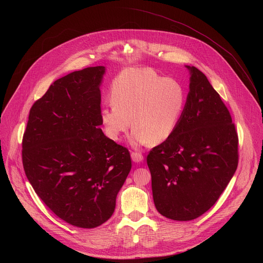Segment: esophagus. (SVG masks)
Here are the masks:
<instances>
[{
	"mask_svg": "<svg viewBox=\"0 0 263 263\" xmlns=\"http://www.w3.org/2000/svg\"><path fill=\"white\" fill-rule=\"evenodd\" d=\"M131 158L134 162H141L143 160V156L142 154L138 153V152H132L131 153Z\"/></svg>",
	"mask_w": 263,
	"mask_h": 263,
	"instance_id": "34e87169",
	"label": "esophagus"
}]
</instances>
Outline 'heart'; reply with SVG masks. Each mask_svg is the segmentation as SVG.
<instances>
[{"label": "heart", "mask_w": 263, "mask_h": 263, "mask_svg": "<svg viewBox=\"0 0 263 263\" xmlns=\"http://www.w3.org/2000/svg\"><path fill=\"white\" fill-rule=\"evenodd\" d=\"M112 106L100 111L106 136L118 141L131 127L133 144H159L174 133L186 101L183 86L149 68H128L112 83Z\"/></svg>", "instance_id": "heart-1"}]
</instances>
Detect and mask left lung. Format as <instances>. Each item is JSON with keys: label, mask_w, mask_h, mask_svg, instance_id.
<instances>
[{"label": "left lung", "mask_w": 263, "mask_h": 263, "mask_svg": "<svg viewBox=\"0 0 263 263\" xmlns=\"http://www.w3.org/2000/svg\"><path fill=\"white\" fill-rule=\"evenodd\" d=\"M190 92L172 136L146 157L156 209L174 220L209 210L238 164V136L226 105L195 66Z\"/></svg>", "instance_id": "8db88e82"}]
</instances>
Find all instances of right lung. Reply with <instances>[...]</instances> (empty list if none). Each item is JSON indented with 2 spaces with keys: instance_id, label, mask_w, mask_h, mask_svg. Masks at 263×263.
I'll list each match as a JSON object with an SVG mask.
<instances>
[{
  "instance_id": "add662e5",
  "label": "right lung",
  "mask_w": 263,
  "mask_h": 263,
  "mask_svg": "<svg viewBox=\"0 0 263 263\" xmlns=\"http://www.w3.org/2000/svg\"><path fill=\"white\" fill-rule=\"evenodd\" d=\"M104 73V66L86 67L52 83L31 107L22 143L33 190L78 228H96L111 217L132 167L128 148L100 128Z\"/></svg>"
}]
</instances>
